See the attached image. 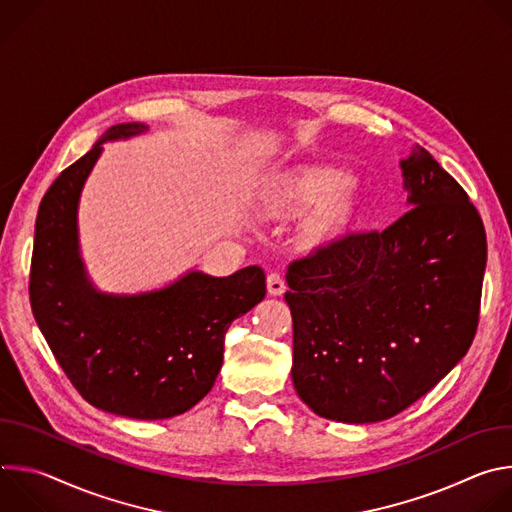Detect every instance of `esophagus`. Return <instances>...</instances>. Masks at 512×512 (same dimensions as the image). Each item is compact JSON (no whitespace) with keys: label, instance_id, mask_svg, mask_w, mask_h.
<instances>
[{"label":"esophagus","instance_id":"obj_1","mask_svg":"<svg viewBox=\"0 0 512 512\" xmlns=\"http://www.w3.org/2000/svg\"><path fill=\"white\" fill-rule=\"evenodd\" d=\"M267 291H269V296H283L285 294V281L279 273L271 271L267 275Z\"/></svg>","mask_w":512,"mask_h":512}]
</instances>
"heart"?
<instances>
[{"label": "heart", "instance_id": "heart-1", "mask_svg": "<svg viewBox=\"0 0 512 512\" xmlns=\"http://www.w3.org/2000/svg\"><path fill=\"white\" fill-rule=\"evenodd\" d=\"M271 206L277 214H298L318 206L302 227V241L312 247L330 239L348 221L354 192L344 172L308 166L289 172L279 182Z\"/></svg>", "mask_w": 512, "mask_h": 512}]
</instances>
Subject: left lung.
I'll use <instances>...</instances> for the list:
<instances>
[{
	"label": "left lung",
	"instance_id": "obj_1",
	"mask_svg": "<svg viewBox=\"0 0 512 512\" xmlns=\"http://www.w3.org/2000/svg\"><path fill=\"white\" fill-rule=\"evenodd\" d=\"M409 210L291 261V381L320 417L389 419L468 352L480 316L486 233L466 190L421 145L401 160Z\"/></svg>",
	"mask_w": 512,
	"mask_h": 512
}]
</instances>
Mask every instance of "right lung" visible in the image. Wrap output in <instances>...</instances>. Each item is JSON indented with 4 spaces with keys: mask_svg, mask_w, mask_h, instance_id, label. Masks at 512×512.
<instances>
[{
    "mask_svg": "<svg viewBox=\"0 0 512 512\" xmlns=\"http://www.w3.org/2000/svg\"><path fill=\"white\" fill-rule=\"evenodd\" d=\"M113 125L60 172L38 210L30 304L60 369L93 407L131 419H168L194 407L223 367L233 320L265 298L257 265L229 277L190 271L139 296L101 294L79 253L77 206L107 139L143 133Z\"/></svg>",
    "mask_w": 512,
    "mask_h": 512,
    "instance_id": "1",
    "label": "right lung"
}]
</instances>
